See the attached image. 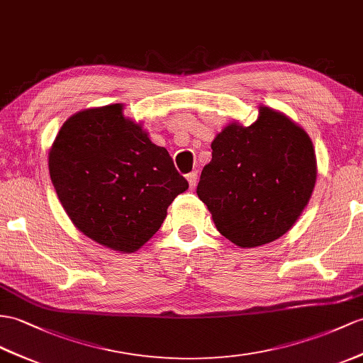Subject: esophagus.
Masks as SVG:
<instances>
[{
  "label": "esophagus",
  "mask_w": 363,
  "mask_h": 363,
  "mask_svg": "<svg viewBox=\"0 0 363 363\" xmlns=\"http://www.w3.org/2000/svg\"><path fill=\"white\" fill-rule=\"evenodd\" d=\"M186 179H188V182H189V186H191V188H196V184H197V172L194 171V172L188 174Z\"/></svg>",
  "instance_id": "esophagus-1"
}]
</instances>
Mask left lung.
Returning a JSON list of instances; mask_svg holds the SVG:
<instances>
[{
  "mask_svg": "<svg viewBox=\"0 0 363 363\" xmlns=\"http://www.w3.org/2000/svg\"><path fill=\"white\" fill-rule=\"evenodd\" d=\"M211 149L197 196L218 233L240 248L286 234L315 186V151L306 130L284 112L260 106L251 126L229 123Z\"/></svg>",
  "mask_w": 363,
  "mask_h": 363,
  "instance_id": "left-lung-1",
  "label": "left lung"
}]
</instances>
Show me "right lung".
Returning <instances> with one entry per match:
<instances>
[{"label": "right lung", "instance_id": "right-lung-1", "mask_svg": "<svg viewBox=\"0 0 363 363\" xmlns=\"http://www.w3.org/2000/svg\"><path fill=\"white\" fill-rule=\"evenodd\" d=\"M121 103L74 113L49 151V172L70 222L91 240L121 254L138 251L188 189L164 147Z\"/></svg>", "mask_w": 363, "mask_h": 363}]
</instances>
